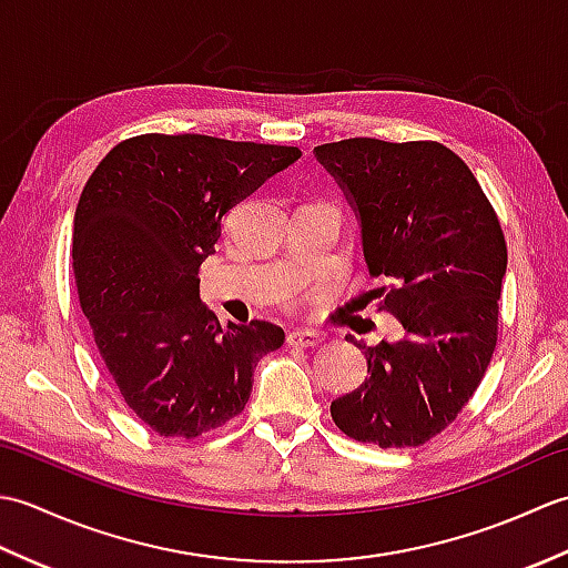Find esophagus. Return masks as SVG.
Returning a JSON list of instances; mask_svg holds the SVG:
<instances>
[{"label":"esophagus","mask_w":568,"mask_h":568,"mask_svg":"<svg viewBox=\"0 0 568 568\" xmlns=\"http://www.w3.org/2000/svg\"><path fill=\"white\" fill-rule=\"evenodd\" d=\"M287 344L300 346V348H310V346H320L322 344V334L315 329H295L287 334Z\"/></svg>","instance_id":"esophagus-1"}]
</instances>
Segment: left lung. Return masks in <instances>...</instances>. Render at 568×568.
<instances>
[{
	"label": "left lung",
	"mask_w": 568,
	"mask_h": 568,
	"mask_svg": "<svg viewBox=\"0 0 568 568\" xmlns=\"http://www.w3.org/2000/svg\"><path fill=\"white\" fill-rule=\"evenodd\" d=\"M361 226L371 277L403 339L364 348L368 376L336 397L346 437L419 446L462 413L498 342L508 268L503 229L478 180L437 141L346 139L315 149Z\"/></svg>",
	"instance_id": "obj_1"
}]
</instances>
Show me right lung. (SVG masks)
<instances>
[{
	"label": "right lung",
	"mask_w": 568,
	"mask_h": 568,
	"mask_svg": "<svg viewBox=\"0 0 568 568\" xmlns=\"http://www.w3.org/2000/svg\"><path fill=\"white\" fill-rule=\"evenodd\" d=\"M295 146L200 134L122 141L72 222V271L119 393L161 437H200L246 407L253 368L283 344L271 322L222 327L200 303L202 261L229 210L300 159Z\"/></svg>",
	"instance_id": "1"
}]
</instances>
